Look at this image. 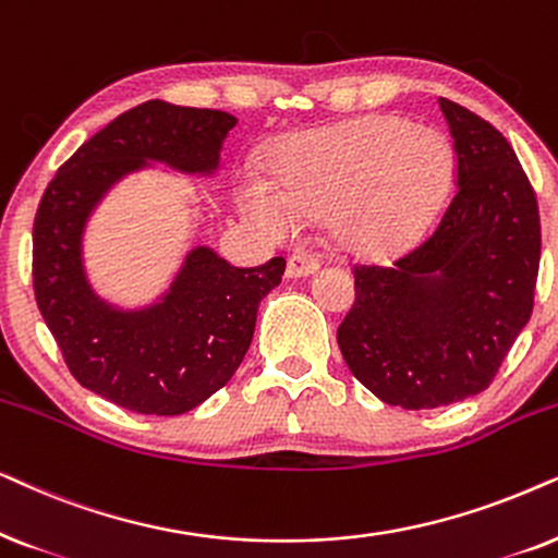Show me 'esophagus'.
<instances>
[{
    "mask_svg": "<svg viewBox=\"0 0 558 558\" xmlns=\"http://www.w3.org/2000/svg\"><path fill=\"white\" fill-rule=\"evenodd\" d=\"M318 270V259L311 257V255H293L288 259V270L286 275L288 278H308V275H314Z\"/></svg>",
    "mask_w": 558,
    "mask_h": 558,
    "instance_id": "34e87169",
    "label": "esophagus"
}]
</instances>
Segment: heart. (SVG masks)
Here are the masks:
<instances>
[{"mask_svg": "<svg viewBox=\"0 0 558 558\" xmlns=\"http://www.w3.org/2000/svg\"><path fill=\"white\" fill-rule=\"evenodd\" d=\"M454 175V147L441 132L377 114L293 137L275 155L272 181L255 170L240 175L236 206L272 240L293 236L301 219L326 217L339 250L385 259L430 232Z\"/></svg>", "mask_w": 558, "mask_h": 558, "instance_id": "1", "label": "heart"}]
</instances>
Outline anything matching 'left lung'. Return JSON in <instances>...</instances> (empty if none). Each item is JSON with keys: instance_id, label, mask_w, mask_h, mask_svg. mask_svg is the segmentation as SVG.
Returning a JSON list of instances; mask_svg holds the SVG:
<instances>
[{"instance_id": "8db88e82", "label": "left lung", "mask_w": 558, "mask_h": 558, "mask_svg": "<svg viewBox=\"0 0 558 558\" xmlns=\"http://www.w3.org/2000/svg\"><path fill=\"white\" fill-rule=\"evenodd\" d=\"M457 153L441 225L392 267H356L337 339L347 367L405 411L477 396L533 311L541 263L536 193L493 124L439 99Z\"/></svg>"}]
</instances>
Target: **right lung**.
<instances>
[{"mask_svg": "<svg viewBox=\"0 0 558 558\" xmlns=\"http://www.w3.org/2000/svg\"><path fill=\"white\" fill-rule=\"evenodd\" d=\"M236 119L153 99L119 114L63 162L33 227L35 301L86 390L145 415H181L236 373L255 333L259 301L280 286L286 259L234 267L209 244L183 252L170 283L122 306L96 291L86 229L124 178L166 166L217 178Z\"/></svg>", "mask_w": 558, "mask_h": 558, "instance_id": "add662e5", "label": "right lung"}]
</instances>
